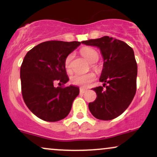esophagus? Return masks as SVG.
Instances as JSON below:
<instances>
[{"mask_svg":"<svg viewBox=\"0 0 157 157\" xmlns=\"http://www.w3.org/2000/svg\"><path fill=\"white\" fill-rule=\"evenodd\" d=\"M86 91V89H82V88H80V92L81 93V94H83V93H85Z\"/></svg>","mask_w":157,"mask_h":157,"instance_id":"esophagus-1","label":"esophagus"}]
</instances>
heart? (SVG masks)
<instances>
[{
    "mask_svg": "<svg viewBox=\"0 0 157 157\" xmlns=\"http://www.w3.org/2000/svg\"><path fill=\"white\" fill-rule=\"evenodd\" d=\"M81 54L90 63H94L97 62L99 58V55L97 52L94 48L91 47H83L80 50ZM73 57L72 54H70L66 57L64 61L65 68L67 71L71 70V59ZM94 75L93 73H89L87 75H75L71 77V82L75 85L82 86V87H86L89 85L90 82H92L94 80Z\"/></svg>",
    "mask_w": 157,
    "mask_h": 157,
    "instance_id": "obj_1",
    "label": "heart"
}]
</instances>
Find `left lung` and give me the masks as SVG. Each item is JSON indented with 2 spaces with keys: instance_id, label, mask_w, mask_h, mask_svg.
<instances>
[{
  "instance_id": "8db88e82",
  "label": "left lung",
  "mask_w": 157,
  "mask_h": 157,
  "mask_svg": "<svg viewBox=\"0 0 157 157\" xmlns=\"http://www.w3.org/2000/svg\"><path fill=\"white\" fill-rule=\"evenodd\" d=\"M82 44L100 48L103 67L100 77L103 86L94 88L96 100L89 102V109L94 117L111 120L128 109L136 89L137 64L132 48L120 40L108 36L82 41Z\"/></svg>"
}]
</instances>
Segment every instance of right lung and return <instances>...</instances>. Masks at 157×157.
Wrapping results in <instances>:
<instances>
[{"label":"right lung","instance_id":"add662e5","mask_svg":"<svg viewBox=\"0 0 157 157\" xmlns=\"http://www.w3.org/2000/svg\"><path fill=\"white\" fill-rule=\"evenodd\" d=\"M78 41L41 43L27 52L21 67L22 95L25 103L41 120L57 122L68 116L80 89L70 85L55 87L69 80L64 61L80 46Z\"/></svg>","mask_w":157,"mask_h":157}]
</instances>
